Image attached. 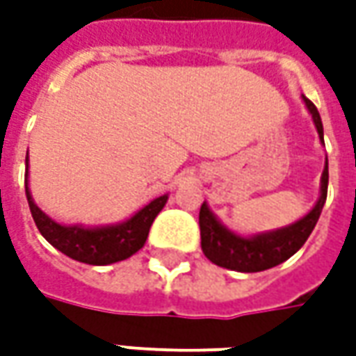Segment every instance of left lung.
I'll list each match as a JSON object with an SVG mask.
<instances>
[{
	"mask_svg": "<svg viewBox=\"0 0 356 356\" xmlns=\"http://www.w3.org/2000/svg\"><path fill=\"white\" fill-rule=\"evenodd\" d=\"M303 101L317 127L319 138L323 140V122L319 111L309 99L303 97ZM327 184H329V164L325 162V170L321 176V196L313 206V210L291 226L281 227L275 232L257 234L252 238H241L238 234L229 232L226 226H222V222L213 216L208 204L204 202L200 208L202 252L216 266L239 271V273H255V271H266L269 267L280 266L285 259H289L297 250H301V245L311 236L327 200Z\"/></svg>",
	"mask_w": 356,
	"mask_h": 356,
	"instance_id": "8db88e82",
	"label": "left lung"
}]
</instances>
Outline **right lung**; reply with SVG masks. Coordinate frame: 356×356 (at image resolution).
<instances>
[{
    "label": "right lung",
    "instance_id": "1",
    "mask_svg": "<svg viewBox=\"0 0 356 356\" xmlns=\"http://www.w3.org/2000/svg\"><path fill=\"white\" fill-rule=\"evenodd\" d=\"M25 196L29 202L35 226L41 232V236L47 239L53 248L69 255L71 259L89 264V266H108V264H117L134 255L144 245L154 218L168 200V194L158 196L150 204H146L143 210H138L132 218L120 224L83 227L61 226L55 220H51L47 213L41 212L31 198V192L27 186V174H25Z\"/></svg>",
    "mask_w": 356,
    "mask_h": 356
}]
</instances>
